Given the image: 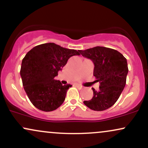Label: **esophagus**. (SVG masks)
I'll return each mask as SVG.
<instances>
[{
    "label": "esophagus",
    "mask_w": 148,
    "mask_h": 148,
    "mask_svg": "<svg viewBox=\"0 0 148 148\" xmlns=\"http://www.w3.org/2000/svg\"><path fill=\"white\" fill-rule=\"evenodd\" d=\"M76 86H77V87L79 88H80V89H82V88H83L82 86H79V85H76Z\"/></svg>",
    "instance_id": "obj_1"
}]
</instances>
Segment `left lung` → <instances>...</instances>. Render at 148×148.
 I'll use <instances>...</instances> for the list:
<instances>
[{"mask_svg":"<svg viewBox=\"0 0 148 148\" xmlns=\"http://www.w3.org/2000/svg\"><path fill=\"white\" fill-rule=\"evenodd\" d=\"M79 51L92 61L95 65L93 75L100 84L99 91L92 88V98L84 101V104L94 111L108 109L116 102L126 85L128 74L127 59L118 51L103 47Z\"/></svg>","mask_w":148,"mask_h":148,"instance_id":"8db88e82","label":"left lung"}]
</instances>
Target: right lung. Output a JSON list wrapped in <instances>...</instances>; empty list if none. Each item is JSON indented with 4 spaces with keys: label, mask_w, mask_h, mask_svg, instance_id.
Here are the masks:
<instances>
[{
    "label": "right lung",
    "mask_w": 148,
    "mask_h": 148,
    "mask_svg": "<svg viewBox=\"0 0 148 148\" xmlns=\"http://www.w3.org/2000/svg\"><path fill=\"white\" fill-rule=\"evenodd\" d=\"M79 51L46 43L27 53L22 60L20 74L25 92L37 108L52 111L64 102L67 90L72 86L62 85L54 78L69 58L80 55Z\"/></svg>",
    "instance_id": "obj_1"
}]
</instances>
